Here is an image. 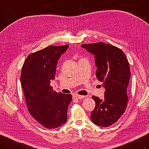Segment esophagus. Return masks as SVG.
<instances>
[{"instance_id":"obj_1","label":"esophagus","mask_w":149,"mask_h":149,"mask_svg":"<svg viewBox=\"0 0 149 149\" xmlns=\"http://www.w3.org/2000/svg\"><path fill=\"white\" fill-rule=\"evenodd\" d=\"M84 97H85V96L81 95H77V94H75V95H73V98H74V99H77V100H79V99H83Z\"/></svg>"}]
</instances>
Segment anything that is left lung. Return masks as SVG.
Here are the masks:
<instances>
[{
	"instance_id": "1",
	"label": "left lung",
	"mask_w": 149,
	"mask_h": 149,
	"mask_svg": "<svg viewBox=\"0 0 149 149\" xmlns=\"http://www.w3.org/2000/svg\"><path fill=\"white\" fill-rule=\"evenodd\" d=\"M81 47L94 55L96 77L103 83L105 88L104 100L92 97L95 107L90 118L98 126L109 127L121 117L127 109V90L131 75L129 61L121 49L109 44H84Z\"/></svg>"
}]
</instances>
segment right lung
Instances as JSON below:
<instances>
[{"mask_svg":"<svg viewBox=\"0 0 149 149\" xmlns=\"http://www.w3.org/2000/svg\"><path fill=\"white\" fill-rule=\"evenodd\" d=\"M69 45L50 46L30 54L22 68L20 81L31 116L44 127L55 129L65 124L71 94L57 93L50 86L61 55Z\"/></svg>","mask_w":149,"mask_h":149,"instance_id":"add662e5","label":"right lung"}]
</instances>
